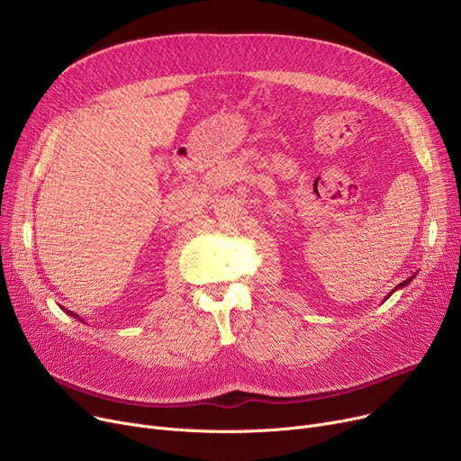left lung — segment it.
<instances>
[{"label": "left lung", "instance_id": "obj_1", "mask_svg": "<svg viewBox=\"0 0 461 461\" xmlns=\"http://www.w3.org/2000/svg\"><path fill=\"white\" fill-rule=\"evenodd\" d=\"M413 278H415V275H413V276H411V278H407V280H403V282H402V284H398V285H396V287H394V289H393V292H391V294H389V295H386V299H389V297H391V295H393V294H394V292H396V289H400V287H405V285H407V284H409V282H413ZM383 303H384V301H383Z\"/></svg>", "mask_w": 461, "mask_h": 461}]
</instances>
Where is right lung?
<instances>
[{"mask_svg": "<svg viewBox=\"0 0 461 461\" xmlns=\"http://www.w3.org/2000/svg\"><path fill=\"white\" fill-rule=\"evenodd\" d=\"M61 310H63V312H67V316H70V318H75V320H78V321L86 323V321H84V320H82V318L78 316V313H75V312H70V310H67V308H63V306H61Z\"/></svg>", "mask_w": 461, "mask_h": 461, "instance_id": "obj_1", "label": "right lung"}]
</instances>
